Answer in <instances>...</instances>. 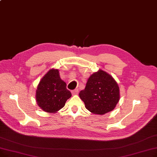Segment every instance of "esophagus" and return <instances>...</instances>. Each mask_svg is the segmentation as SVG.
<instances>
[{"mask_svg": "<svg viewBox=\"0 0 157 157\" xmlns=\"http://www.w3.org/2000/svg\"><path fill=\"white\" fill-rule=\"evenodd\" d=\"M71 92H72V95H77L79 93V90L78 89H75V90H72Z\"/></svg>", "mask_w": 157, "mask_h": 157, "instance_id": "1", "label": "esophagus"}]
</instances>
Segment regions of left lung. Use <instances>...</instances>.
Segmentation results:
<instances>
[{
    "mask_svg": "<svg viewBox=\"0 0 157 157\" xmlns=\"http://www.w3.org/2000/svg\"><path fill=\"white\" fill-rule=\"evenodd\" d=\"M79 98L88 110L94 114L103 115L111 112L120 99L117 83L113 77L103 70L92 74L88 78Z\"/></svg>",
    "mask_w": 157,
    "mask_h": 157,
    "instance_id": "left-lung-1",
    "label": "left lung"
}]
</instances>
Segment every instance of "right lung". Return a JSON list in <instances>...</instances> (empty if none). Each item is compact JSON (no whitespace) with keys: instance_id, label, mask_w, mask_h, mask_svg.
<instances>
[{"instance_id":"add662e5","label":"right lung","mask_w":157,"mask_h":157,"mask_svg":"<svg viewBox=\"0 0 157 157\" xmlns=\"http://www.w3.org/2000/svg\"><path fill=\"white\" fill-rule=\"evenodd\" d=\"M61 79L59 71L52 69L40 80L36 91L38 106L47 113H56L62 109L72 94Z\"/></svg>"}]
</instances>
